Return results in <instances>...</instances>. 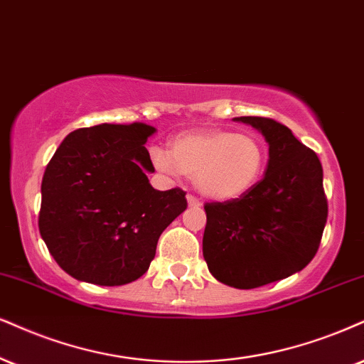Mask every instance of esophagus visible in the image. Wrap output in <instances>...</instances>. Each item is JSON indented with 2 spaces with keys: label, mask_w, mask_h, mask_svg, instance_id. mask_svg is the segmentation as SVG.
I'll return each instance as SVG.
<instances>
[{
  "label": "esophagus",
  "mask_w": 364,
  "mask_h": 364,
  "mask_svg": "<svg viewBox=\"0 0 364 364\" xmlns=\"http://www.w3.org/2000/svg\"><path fill=\"white\" fill-rule=\"evenodd\" d=\"M187 204L191 205V208H200V203H199V199H196L194 196H187Z\"/></svg>",
  "instance_id": "obj_1"
}]
</instances>
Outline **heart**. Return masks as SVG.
Instances as JSON below:
<instances>
[{"label":"heart","instance_id":"heart-1","mask_svg":"<svg viewBox=\"0 0 364 364\" xmlns=\"http://www.w3.org/2000/svg\"><path fill=\"white\" fill-rule=\"evenodd\" d=\"M150 155L161 172L189 175L200 194L218 203L248 194L267 164V148L258 136L223 128L181 133L170 143V151L154 148Z\"/></svg>","mask_w":364,"mask_h":364}]
</instances>
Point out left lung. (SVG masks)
Listing matches in <instances>:
<instances>
[{
	"mask_svg": "<svg viewBox=\"0 0 364 364\" xmlns=\"http://www.w3.org/2000/svg\"><path fill=\"white\" fill-rule=\"evenodd\" d=\"M232 119L263 134L267 172L240 199L204 205L203 255L216 280L248 290L311 263L327 221V200L321 161L291 129L259 116Z\"/></svg>",
	"mask_w": 364,
	"mask_h": 364,
	"instance_id": "8db88e82",
	"label": "left lung"
}]
</instances>
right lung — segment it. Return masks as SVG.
I'll use <instances>...</instances> for the list:
<instances>
[{
  "label": "right lung",
  "instance_id": "1",
  "mask_svg": "<svg viewBox=\"0 0 364 364\" xmlns=\"http://www.w3.org/2000/svg\"><path fill=\"white\" fill-rule=\"evenodd\" d=\"M145 123L69 133L45 168L38 230L53 259L75 280L134 282L155 258L165 228L187 208L181 189L156 191Z\"/></svg>",
  "mask_w": 364,
  "mask_h": 364
}]
</instances>
